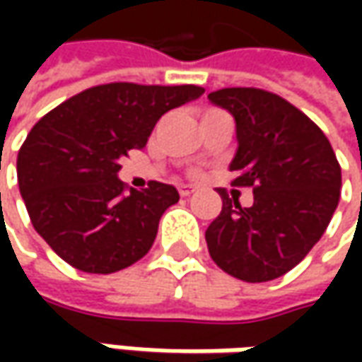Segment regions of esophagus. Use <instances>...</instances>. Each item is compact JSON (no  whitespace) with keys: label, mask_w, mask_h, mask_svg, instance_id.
Returning a JSON list of instances; mask_svg holds the SVG:
<instances>
[{"label":"esophagus","mask_w":362,"mask_h":362,"mask_svg":"<svg viewBox=\"0 0 362 362\" xmlns=\"http://www.w3.org/2000/svg\"><path fill=\"white\" fill-rule=\"evenodd\" d=\"M193 191H195V187H191V185H181V187H179V195H181V197H189Z\"/></svg>","instance_id":"34e87169"}]
</instances>
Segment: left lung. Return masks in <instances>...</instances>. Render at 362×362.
Wrapping results in <instances>:
<instances>
[{
    "label": "left lung",
    "mask_w": 362,
    "mask_h": 362,
    "mask_svg": "<svg viewBox=\"0 0 362 362\" xmlns=\"http://www.w3.org/2000/svg\"><path fill=\"white\" fill-rule=\"evenodd\" d=\"M235 120L233 187H254L242 207L219 189L209 223V256L243 282H268L300 264L322 238L341 197V165L313 120L278 94L221 88L207 96Z\"/></svg>",
    "instance_id": "8db88e82"
}]
</instances>
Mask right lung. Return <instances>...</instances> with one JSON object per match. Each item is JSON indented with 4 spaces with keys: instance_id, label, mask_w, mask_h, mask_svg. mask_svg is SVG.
<instances>
[{
    "instance_id": "right-lung-1",
    "label": "right lung",
    "mask_w": 362,
    "mask_h": 362,
    "mask_svg": "<svg viewBox=\"0 0 362 362\" xmlns=\"http://www.w3.org/2000/svg\"><path fill=\"white\" fill-rule=\"evenodd\" d=\"M203 92L193 84H100L35 122L18 155V183L34 230L64 262L112 274L151 250L179 193L159 181L124 193L120 159L146 145L165 112Z\"/></svg>"
}]
</instances>
